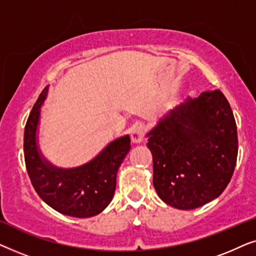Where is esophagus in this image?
<instances>
[{
  "mask_svg": "<svg viewBox=\"0 0 256 256\" xmlns=\"http://www.w3.org/2000/svg\"><path fill=\"white\" fill-rule=\"evenodd\" d=\"M146 130V127L141 124L134 126V128L132 129V132H130L132 142H134V143L142 142L143 138H144Z\"/></svg>",
  "mask_w": 256,
  "mask_h": 256,
  "instance_id": "esophagus-1",
  "label": "esophagus"
}]
</instances>
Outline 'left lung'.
Listing matches in <instances>:
<instances>
[{
	"label": "left lung",
	"instance_id": "obj_1",
	"mask_svg": "<svg viewBox=\"0 0 256 256\" xmlns=\"http://www.w3.org/2000/svg\"><path fill=\"white\" fill-rule=\"evenodd\" d=\"M154 188L168 205L192 210L219 197L233 176L236 124L219 90L171 110L148 134Z\"/></svg>",
	"mask_w": 256,
	"mask_h": 256
}]
</instances>
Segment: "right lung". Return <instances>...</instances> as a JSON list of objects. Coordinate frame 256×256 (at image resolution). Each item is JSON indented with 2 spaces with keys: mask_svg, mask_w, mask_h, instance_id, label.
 I'll use <instances>...</instances> for the list:
<instances>
[{
  "mask_svg": "<svg viewBox=\"0 0 256 256\" xmlns=\"http://www.w3.org/2000/svg\"><path fill=\"white\" fill-rule=\"evenodd\" d=\"M48 94L42 90L24 129V160L31 183L48 206L62 214L88 218L99 214L113 199L116 174L130 149L126 135L110 143L96 158L74 169H59L38 152L36 132L40 106Z\"/></svg>",
  "mask_w": 256,
  "mask_h": 256,
  "instance_id": "obj_1",
  "label": "right lung"
}]
</instances>
